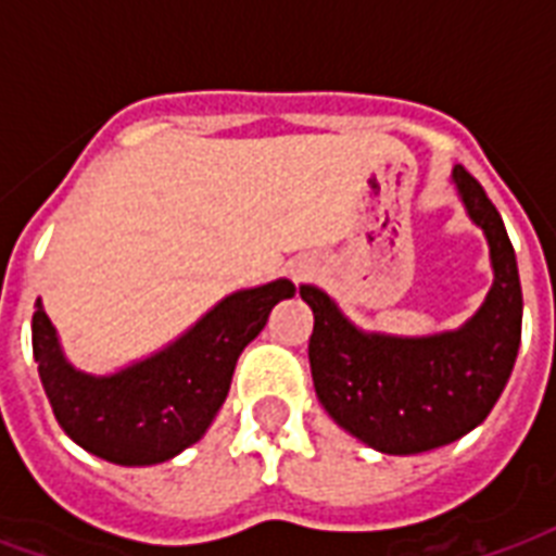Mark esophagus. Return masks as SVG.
Instances as JSON below:
<instances>
[{"mask_svg":"<svg viewBox=\"0 0 556 556\" xmlns=\"http://www.w3.org/2000/svg\"><path fill=\"white\" fill-rule=\"evenodd\" d=\"M300 277H308V270H300Z\"/></svg>","mask_w":556,"mask_h":556,"instance_id":"34e87169","label":"esophagus"}]
</instances>
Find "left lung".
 Returning <instances> with one entry per match:
<instances>
[{
  "label": "left lung",
  "instance_id": "obj_1",
  "mask_svg": "<svg viewBox=\"0 0 556 556\" xmlns=\"http://www.w3.org/2000/svg\"><path fill=\"white\" fill-rule=\"evenodd\" d=\"M462 201L491 242L493 288L458 331L435 338L364 334L312 286L308 340L314 389L326 413L369 447L413 456L444 447L488 418L508 383L522 334L517 256L500 210L465 167L453 169Z\"/></svg>",
  "mask_w": 556,
  "mask_h": 556
}]
</instances>
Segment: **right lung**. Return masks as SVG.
<instances>
[{
	"label": "right lung",
	"mask_w": 556,
	"mask_h": 556,
	"mask_svg": "<svg viewBox=\"0 0 556 556\" xmlns=\"http://www.w3.org/2000/svg\"><path fill=\"white\" fill-rule=\"evenodd\" d=\"M288 296H294L288 279L236 291L173 346L112 378H91L65 364L37 300L30 343L56 421L83 450L115 465H159L178 456L216 418L242 349Z\"/></svg>",
	"instance_id": "add662e5"
}]
</instances>
